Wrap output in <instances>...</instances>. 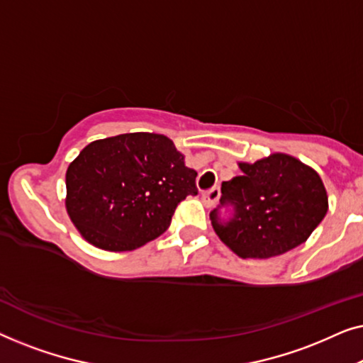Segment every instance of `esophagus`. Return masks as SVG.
Segmentation results:
<instances>
[{
    "label": "esophagus",
    "mask_w": 363,
    "mask_h": 363,
    "mask_svg": "<svg viewBox=\"0 0 363 363\" xmlns=\"http://www.w3.org/2000/svg\"><path fill=\"white\" fill-rule=\"evenodd\" d=\"M201 198H203V203H205L206 208L215 206L218 198H220V188H211V190L203 193Z\"/></svg>",
    "instance_id": "obj_1"
}]
</instances>
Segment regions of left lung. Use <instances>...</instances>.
Wrapping results in <instances>:
<instances>
[{"label": "left lung", "mask_w": 363, "mask_h": 363, "mask_svg": "<svg viewBox=\"0 0 363 363\" xmlns=\"http://www.w3.org/2000/svg\"><path fill=\"white\" fill-rule=\"evenodd\" d=\"M238 165L241 175L223 182L220 200L233 206V218L221 222L217 208L210 213L220 240L245 259H267L302 245L329 210L319 173L286 153Z\"/></svg>", "instance_id": "8db88e82"}]
</instances>
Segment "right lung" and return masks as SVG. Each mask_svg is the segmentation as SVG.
Listing matches in <instances>:
<instances>
[{
	"label": "right lung",
	"instance_id": "right-lung-1",
	"mask_svg": "<svg viewBox=\"0 0 363 363\" xmlns=\"http://www.w3.org/2000/svg\"><path fill=\"white\" fill-rule=\"evenodd\" d=\"M196 172L160 133L96 140L67 168L66 210L82 238L107 251H132L170 226L178 203L196 195Z\"/></svg>",
	"mask_w": 363,
	"mask_h": 363
}]
</instances>
